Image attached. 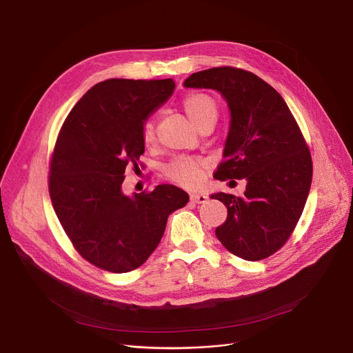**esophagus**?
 Listing matches in <instances>:
<instances>
[{
	"label": "esophagus",
	"instance_id": "34e87169",
	"mask_svg": "<svg viewBox=\"0 0 353 353\" xmlns=\"http://www.w3.org/2000/svg\"><path fill=\"white\" fill-rule=\"evenodd\" d=\"M190 200L194 204H203V203H205L208 200V197L205 194H201V193H193L190 196Z\"/></svg>",
	"mask_w": 353,
	"mask_h": 353
}]
</instances>
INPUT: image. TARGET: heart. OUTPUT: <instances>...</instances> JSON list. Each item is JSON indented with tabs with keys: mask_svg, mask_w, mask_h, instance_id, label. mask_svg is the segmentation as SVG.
Listing matches in <instances>:
<instances>
[{
	"mask_svg": "<svg viewBox=\"0 0 353 353\" xmlns=\"http://www.w3.org/2000/svg\"><path fill=\"white\" fill-rule=\"evenodd\" d=\"M183 108L197 129L207 121L217 119V103L205 93H192L183 101ZM142 137L148 146L156 142V130L152 121L143 125ZM166 174L184 187H194L203 180V161L190 157H179L169 164Z\"/></svg>",
	"mask_w": 353,
	"mask_h": 353,
	"instance_id": "obj_1",
	"label": "heart"
}]
</instances>
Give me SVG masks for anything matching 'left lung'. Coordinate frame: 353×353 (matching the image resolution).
Wrapping results in <instances>:
<instances>
[{
	"mask_svg": "<svg viewBox=\"0 0 353 353\" xmlns=\"http://www.w3.org/2000/svg\"><path fill=\"white\" fill-rule=\"evenodd\" d=\"M183 85L217 90L227 102L230 128L214 177L247 181L241 196H211L228 211L216 236L243 260H264L290 239L307 203L312 181L307 143L283 97L247 70L211 68Z\"/></svg>",
	"mask_w": 353,
	"mask_h": 353,
	"instance_id": "8db88e82",
	"label": "left lung"
}]
</instances>
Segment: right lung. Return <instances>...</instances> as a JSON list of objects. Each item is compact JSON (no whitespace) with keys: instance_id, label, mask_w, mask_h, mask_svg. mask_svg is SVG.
<instances>
[{"instance_id":"obj_1","label":"right lung","mask_w":353,"mask_h":353,"mask_svg":"<svg viewBox=\"0 0 353 353\" xmlns=\"http://www.w3.org/2000/svg\"><path fill=\"white\" fill-rule=\"evenodd\" d=\"M173 79H108L90 88L68 114L51 161L57 217L90 264L122 274L159 245L168 219L189 194L172 184L123 193L128 164L145 153L143 125L173 95Z\"/></svg>"}]
</instances>
